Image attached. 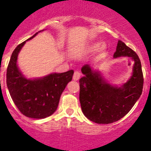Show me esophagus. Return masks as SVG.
I'll return each mask as SVG.
<instances>
[{"label": "esophagus", "instance_id": "esophagus-1", "mask_svg": "<svg viewBox=\"0 0 151 151\" xmlns=\"http://www.w3.org/2000/svg\"><path fill=\"white\" fill-rule=\"evenodd\" d=\"M80 77H81V73L79 71H75L74 72V74H73V80H78Z\"/></svg>", "mask_w": 151, "mask_h": 151}]
</instances>
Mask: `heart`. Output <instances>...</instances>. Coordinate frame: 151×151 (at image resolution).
<instances>
[{
  "label": "heart",
  "instance_id": "1",
  "mask_svg": "<svg viewBox=\"0 0 151 151\" xmlns=\"http://www.w3.org/2000/svg\"><path fill=\"white\" fill-rule=\"evenodd\" d=\"M97 47H98V45H94V46H93V47H92V48H93V49H95V48H96Z\"/></svg>",
  "mask_w": 151,
  "mask_h": 151
}]
</instances>
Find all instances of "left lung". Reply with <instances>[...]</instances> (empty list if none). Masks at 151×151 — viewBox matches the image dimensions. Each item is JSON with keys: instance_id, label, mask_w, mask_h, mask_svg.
I'll return each mask as SVG.
<instances>
[{"instance_id": "obj_1", "label": "left lung", "mask_w": 151, "mask_h": 151, "mask_svg": "<svg viewBox=\"0 0 151 151\" xmlns=\"http://www.w3.org/2000/svg\"><path fill=\"white\" fill-rule=\"evenodd\" d=\"M120 56H129L135 63L133 75L122 87L106 83L88 65L81 69L85 76L80 80V102L84 115L91 122L111 124L120 120L142 95L144 78L139 56L119 40L114 57Z\"/></svg>"}]
</instances>
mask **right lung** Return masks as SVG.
<instances>
[{
    "label": "right lung",
    "instance_id": "obj_1",
    "mask_svg": "<svg viewBox=\"0 0 151 151\" xmlns=\"http://www.w3.org/2000/svg\"><path fill=\"white\" fill-rule=\"evenodd\" d=\"M25 42L19 44L12 52L6 70V85L12 101L24 115L37 119L47 118L57 109L60 96L72 80L74 71L54 73L35 80L25 78L17 66L18 54Z\"/></svg>",
    "mask_w": 151,
    "mask_h": 151
}]
</instances>
